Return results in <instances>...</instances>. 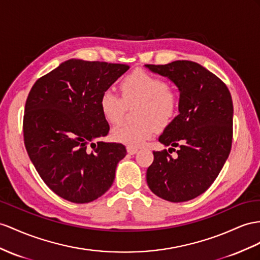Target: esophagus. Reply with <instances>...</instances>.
<instances>
[{
	"label": "esophagus",
	"instance_id": "1",
	"mask_svg": "<svg viewBox=\"0 0 260 260\" xmlns=\"http://www.w3.org/2000/svg\"><path fill=\"white\" fill-rule=\"evenodd\" d=\"M126 149H127V152L129 155H135L136 152H137V148H135V147H131V146H127V147H126Z\"/></svg>",
	"mask_w": 260,
	"mask_h": 260
}]
</instances>
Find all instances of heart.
<instances>
[{
	"mask_svg": "<svg viewBox=\"0 0 260 260\" xmlns=\"http://www.w3.org/2000/svg\"><path fill=\"white\" fill-rule=\"evenodd\" d=\"M122 98L111 90H105L100 98V109L110 124L122 121L126 106L138 104L135 123H125L112 131L115 142L131 147H139L174 121L179 108V95L164 79L137 69L125 76L119 83Z\"/></svg>",
	"mask_w": 260,
	"mask_h": 260,
	"instance_id": "1",
	"label": "heart"
}]
</instances>
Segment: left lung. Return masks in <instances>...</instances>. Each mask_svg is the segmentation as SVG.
<instances>
[{
	"label": "left lung",
	"mask_w": 260,
	"mask_h": 260,
	"mask_svg": "<svg viewBox=\"0 0 260 260\" xmlns=\"http://www.w3.org/2000/svg\"><path fill=\"white\" fill-rule=\"evenodd\" d=\"M167 77L180 93L179 114L159 142L179 147L154 151L146 179L154 193L169 202H185L202 194L214 182L229 158L233 139V101L228 86L204 67L189 60L145 64ZM174 149L175 148H169Z\"/></svg>",
	"instance_id": "left-lung-1"
}]
</instances>
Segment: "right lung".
Returning a JSON list of instances; mask_svg holds the SVG:
<instances>
[{
    "label": "right lung",
    "instance_id": "1",
    "mask_svg": "<svg viewBox=\"0 0 260 260\" xmlns=\"http://www.w3.org/2000/svg\"><path fill=\"white\" fill-rule=\"evenodd\" d=\"M128 69L69 59L32 85L25 104L24 144L44 182L62 199L89 203L113 184L126 148L100 142L110 131L100 98Z\"/></svg>",
    "mask_w": 260,
    "mask_h": 260
}]
</instances>
